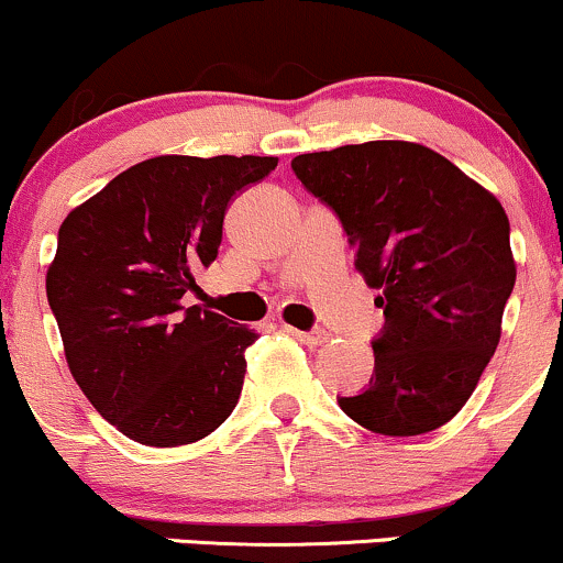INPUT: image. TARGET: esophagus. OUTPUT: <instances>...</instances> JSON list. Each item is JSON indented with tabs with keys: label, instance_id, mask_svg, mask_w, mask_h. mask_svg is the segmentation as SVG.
I'll return each mask as SVG.
<instances>
[{
	"label": "esophagus",
	"instance_id": "1",
	"mask_svg": "<svg viewBox=\"0 0 563 563\" xmlns=\"http://www.w3.org/2000/svg\"><path fill=\"white\" fill-rule=\"evenodd\" d=\"M288 333L296 335V339L303 341L307 346H320L331 339V333L328 331H296V328H288Z\"/></svg>",
	"mask_w": 563,
	"mask_h": 563
}]
</instances>
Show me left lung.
I'll list each match as a JSON object with an SVG mask.
<instances>
[{"mask_svg": "<svg viewBox=\"0 0 563 563\" xmlns=\"http://www.w3.org/2000/svg\"><path fill=\"white\" fill-rule=\"evenodd\" d=\"M380 290L376 378L339 405L384 437H418L461 412L495 354L516 283L508 217L487 187L431 147L373 140L290 161Z\"/></svg>", "mask_w": 563, "mask_h": 563, "instance_id": "8db88e82", "label": "left lung"}]
</instances>
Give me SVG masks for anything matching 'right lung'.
<instances>
[{
	"mask_svg": "<svg viewBox=\"0 0 563 563\" xmlns=\"http://www.w3.org/2000/svg\"><path fill=\"white\" fill-rule=\"evenodd\" d=\"M275 166L273 156H156L63 219L47 301L68 371L134 442L192 444L235 410L260 333L185 309L183 296L217 260L230 198Z\"/></svg>",
	"mask_w": 563,
	"mask_h": 563,
	"instance_id": "add662e5",
	"label": "right lung"
}]
</instances>
